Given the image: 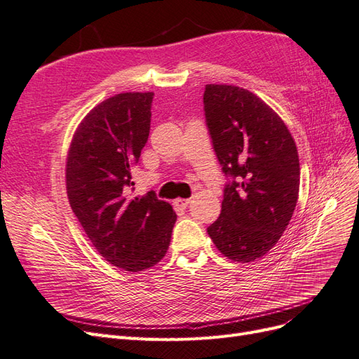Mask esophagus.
<instances>
[{
	"label": "esophagus",
	"mask_w": 359,
	"mask_h": 359,
	"mask_svg": "<svg viewBox=\"0 0 359 359\" xmlns=\"http://www.w3.org/2000/svg\"><path fill=\"white\" fill-rule=\"evenodd\" d=\"M189 203H190V199H175V201H173V205H175L177 208H181V210H186Z\"/></svg>",
	"instance_id": "obj_1"
}]
</instances>
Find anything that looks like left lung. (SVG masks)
<instances>
[{
	"instance_id": "1",
	"label": "left lung",
	"mask_w": 359,
	"mask_h": 359,
	"mask_svg": "<svg viewBox=\"0 0 359 359\" xmlns=\"http://www.w3.org/2000/svg\"><path fill=\"white\" fill-rule=\"evenodd\" d=\"M203 111L224 175L222 214L208 235L235 262H255L283 235L297 206L295 140L271 107L233 85L205 86Z\"/></svg>"
}]
</instances>
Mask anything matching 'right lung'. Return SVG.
I'll return each mask as SVG.
<instances>
[{
  "label": "right lung",
  "mask_w": 359,
  "mask_h": 359,
  "mask_svg": "<svg viewBox=\"0 0 359 359\" xmlns=\"http://www.w3.org/2000/svg\"><path fill=\"white\" fill-rule=\"evenodd\" d=\"M154 93L109 97L76 130L66 165L67 196L74 215L104 260L130 273L165 257L177 214L156 198L132 196V168L151 127ZM133 190V189H132Z\"/></svg>",
  "instance_id": "right-lung-1"
}]
</instances>
